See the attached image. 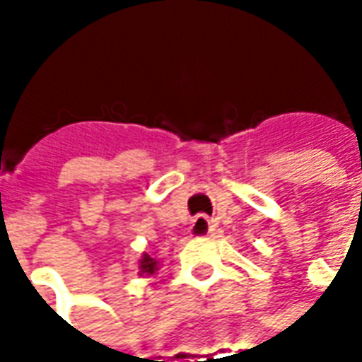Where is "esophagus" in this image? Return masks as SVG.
Segmentation results:
<instances>
[{
    "label": "esophagus",
    "instance_id": "1",
    "mask_svg": "<svg viewBox=\"0 0 362 362\" xmlns=\"http://www.w3.org/2000/svg\"><path fill=\"white\" fill-rule=\"evenodd\" d=\"M211 230V221L207 219L205 215H197L196 219L192 221V225H189V235L192 236H207Z\"/></svg>",
    "mask_w": 362,
    "mask_h": 362
}]
</instances>
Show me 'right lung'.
<instances>
[{
    "instance_id": "1",
    "label": "right lung",
    "mask_w": 362,
    "mask_h": 362,
    "mask_svg": "<svg viewBox=\"0 0 362 362\" xmlns=\"http://www.w3.org/2000/svg\"><path fill=\"white\" fill-rule=\"evenodd\" d=\"M158 259L155 258H151L149 254L147 252H143L141 254V258H139V264H137V275L139 277H151V275H155V273L158 272Z\"/></svg>"
}]
</instances>
